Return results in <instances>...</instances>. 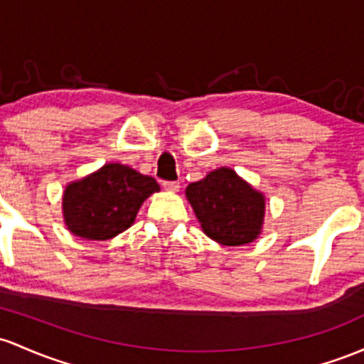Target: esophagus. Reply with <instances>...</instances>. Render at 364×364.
Wrapping results in <instances>:
<instances>
[{
    "instance_id": "1",
    "label": "esophagus",
    "mask_w": 364,
    "mask_h": 364,
    "mask_svg": "<svg viewBox=\"0 0 364 364\" xmlns=\"http://www.w3.org/2000/svg\"><path fill=\"white\" fill-rule=\"evenodd\" d=\"M162 186H164V190H167V191H179V183L178 181H164L162 183Z\"/></svg>"
}]
</instances>
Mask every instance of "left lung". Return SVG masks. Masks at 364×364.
<instances>
[{
    "instance_id": "obj_1",
    "label": "left lung",
    "mask_w": 364,
    "mask_h": 364,
    "mask_svg": "<svg viewBox=\"0 0 364 364\" xmlns=\"http://www.w3.org/2000/svg\"><path fill=\"white\" fill-rule=\"evenodd\" d=\"M203 233L228 247L257 240L264 225L266 197L230 167L210 171L185 190Z\"/></svg>"
}]
</instances>
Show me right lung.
<instances>
[{
  "instance_id": "right-lung-1",
  "label": "right lung",
  "mask_w": 364,
  "mask_h": 364,
  "mask_svg": "<svg viewBox=\"0 0 364 364\" xmlns=\"http://www.w3.org/2000/svg\"><path fill=\"white\" fill-rule=\"evenodd\" d=\"M161 186L151 176L110 162L63 190V223L85 240H110L134 223L139 207Z\"/></svg>"
}]
</instances>
